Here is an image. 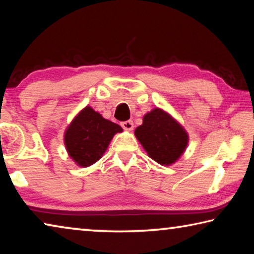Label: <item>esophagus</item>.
I'll return each instance as SVG.
<instances>
[{"instance_id": "1", "label": "esophagus", "mask_w": 254, "mask_h": 254, "mask_svg": "<svg viewBox=\"0 0 254 254\" xmlns=\"http://www.w3.org/2000/svg\"><path fill=\"white\" fill-rule=\"evenodd\" d=\"M121 127L126 131H132L133 127H134V124H133L132 121H124L121 123Z\"/></svg>"}]
</instances>
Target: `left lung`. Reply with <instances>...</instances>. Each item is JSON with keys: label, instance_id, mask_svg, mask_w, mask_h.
<instances>
[{"label": "left lung", "instance_id": "obj_1", "mask_svg": "<svg viewBox=\"0 0 254 254\" xmlns=\"http://www.w3.org/2000/svg\"><path fill=\"white\" fill-rule=\"evenodd\" d=\"M148 156L161 166H171L186 151L187 131L165 110L154 107L144 114L143 122L134 131Z\"/></svg>", "mask_w": 254, "mask_h": 254}]
</instances>
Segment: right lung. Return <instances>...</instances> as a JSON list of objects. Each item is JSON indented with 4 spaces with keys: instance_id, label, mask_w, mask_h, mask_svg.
<instances>
[{
    "instance_id": "obj_1",
    "label": "right lung",
    "mask_w": 254,
    "mask_h": 254,
    "mask_svg": "<svg viewBox=\"0 0 254 254\" xmlns=\"http://www.w3.org/2000/svg\"><path fill=\"white\" fill-rule=\"evenodd\" d=\"M123 128L86 106L72 119L64 133L68 156L77 166L89 167L100 160L117 133Z\"/></svg>"
}]
</instances>
